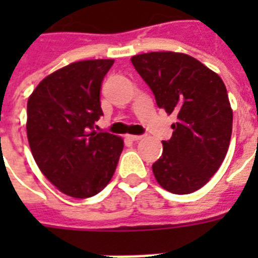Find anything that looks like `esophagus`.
I'll use <instances>...</instances> for the list:
<instances>
[{"label": "esophagus", "mask_w": 258, "mask_h": 258, "mask_svg": "<svg viewBox=\"0 0 258 258\" xmlns=\"http://www.w3.org/2000/svg\"><path fill=\"white\" fill-rule=\"evenodd\" d=\"M127 138H128L130 141H140L142 137H141V135H127Z\"/></svg>", "instance_id": "esophagus-1"}]
</instances>
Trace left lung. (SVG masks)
Returning <instances> with one entry per match:
<instances>
[{
	"mask_svg": "<svg viewBox=\"0 0 258 258\" xmlns=\"http://www.w3.org/2000/svg\"><path fill=\"white\" fill-rule=\"evenodd\" d=\"M159 107L175 113L173 137L152 170L168 192L192 194L206 185L227 156L232 109L221 77L198 59L179 52H149L131 58Z\"/></svg>",
	"mask_w": 258,
	"mask_h": 258,
	"instance_id": "8db88e82",
	"label": "left lung"
}]
</instances>
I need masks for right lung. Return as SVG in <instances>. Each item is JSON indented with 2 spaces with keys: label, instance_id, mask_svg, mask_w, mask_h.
<instances>
[{
  "label": "right lung",
  "instance_id": "add662e5",
  "mask_svg": "<svg viewBox=\"0 0 258 258\" xmlns=\"http://www.w3.org/2000/svg\"><path fill=\"white\" fill-rule=\"evenodd\" d=\"M113 59L80 60L47 76L27 101V140L41 173L77 199L99 194L112 179L124 142L95 131L101 85Z\"/></svg>",
  "mask_w": 258,
  "mask_h": 258
}]
</instances>
